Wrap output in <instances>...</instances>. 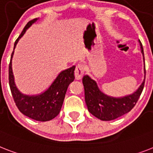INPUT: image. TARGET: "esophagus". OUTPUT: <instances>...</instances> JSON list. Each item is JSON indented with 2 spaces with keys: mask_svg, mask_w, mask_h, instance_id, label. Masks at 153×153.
Here are the masks:
<instances>
[{
  "mask_svg": "<svg viewBox=\"0 0 153 153\" xmlns=\"http://www.w3.org/2000/svg\"><path fill=\"white\" fill-rule=\"evenodd\" d=\"M84 66L82 65V64H78L76 66V68L74 70V76H75V79L79 80L82 78L83 74H84Z\"/></svg>",
  "mask_w": 153,
  "mask_h": 153,
  "instance_id": "34e87169",
  "label": "esophagus"
}]
</instances>
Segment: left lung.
<instances>
[{"label":"left lung","instance_id":"1","mask_svg":"<svg viewBox=\"0 0 153 153\" xmlns=\"http://www.w3.org/2000/svg\"><path fill=\"white\" fill-rule=\"evenodd\" d=\"M141 52L143 55L144 71L145 79V65L144 50L141 42L139 41ZM145 79L138 89L132 94L122 97H113L104 94L98 88L96 81L89 75L82 78L85 89V100L88 110L92 115L103 121H110L125 115L134 107L141 96L145 85Z\"/></svg>","mask_w":153,"mask_h":153}]
</instances>
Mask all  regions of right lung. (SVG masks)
Returning <instances> with one entry per match:
<instances>
[{
    "instance_id": "obj_1",
    "label": "right lung",
    "mask_w": 153,
    "mask_h": 153,
    "mask_svg": "<svg viewBox=\"0 0 153 153\" xmlns=\"http://www.w3.org/2000/svg\"><path fill=\"white\" fill-rule=\"evenodd\" d=\"M38 19L37 18L33 19L25 26L21 34L15 42L14 50L19 40L23 37L27 30ZM14 50L12 53L8 68V80L16 106L20 112L32 120L41 122L53 120L59 113L68 85L74 81L75 66L62 71L45 92L38 95H27L22 94L16 87L15 83L14 74L12 71V57L14 55Z\"/></svg>"
}]
</instances>
